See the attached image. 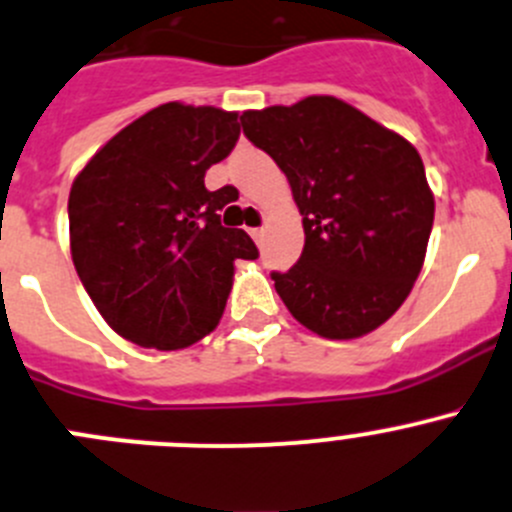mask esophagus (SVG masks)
I'll list each match as a JSON object with an SVG mask.
<instances>
[{"label":"esophagus","mask_w":512,"mask_h":512,"mask_svg":"<svg viewBox=\"0 0 512 512\" xmlns=\"http://www.w3.org/2000/svg\"><path fill=\"white\" fill-rule=\"evenodd\" d=\"M250 237H252V240L257 242V245H260L262 237H265V230H262V227H252V230H250Z\"/></svg>","instance_id":"34e87169"}]
</instances>
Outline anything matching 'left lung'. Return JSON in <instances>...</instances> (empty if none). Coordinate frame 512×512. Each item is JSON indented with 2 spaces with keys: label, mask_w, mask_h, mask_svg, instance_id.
Wrapping results in <instances>:
<instances>
[{
  "label": "left lung",
  "mask_w": 512,
  "mask_h": 512,
  "mask_svg": "<svg viewBox=\"0 0 512 512\" xmlns=\"http://www.w3.org/2000/svg\"><path fill=\"white\" fill-rule=\"evenodd\" d=\"M247 140L277 162L302 215L305 247L277 295L327 340L362 337L413 290L433 230L435 200L418 150L337 97L250 109Z\"/></svg>",
  "instance_id": "8db88e82"
}]
</instances>
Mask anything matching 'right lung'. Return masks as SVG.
Masks as SVG:
<instances>
[{"instance_id": "add662e5", "label": "right lung", "mask_w": 512, "mask_h": 512, "mask_svg": "<svg viewBox=\"0 0 512 512\" xmlns=\"http://www.w3.org/2000/svg\"><path fill=\"white\" fill-rule=\"evenodd\" d=\"M240 137L237 112L167 102L112 137L69 192V247L99 315L140 347L182 350L225 312L235 260H255L245 230L217 212L235 187L205 172Z\"/></svg>"}]
</instances>
